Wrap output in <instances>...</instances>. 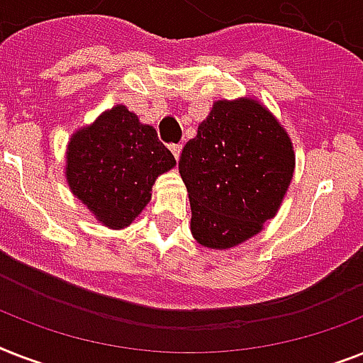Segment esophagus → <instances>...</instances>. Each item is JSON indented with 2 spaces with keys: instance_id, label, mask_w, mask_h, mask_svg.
Segmentation results:
<instances>
[{
  "instance_id": "esophagus-1",
  "label": "esophagus",
  "mask_w": 363,
  "mask_h": 363,
  "mask_svg": "<svg viewBox=\"0 0 363 363\" xmlns=\"http://www.w3.org/2000/svg\"><path fill=\"white\" fill-rule=\"evenodd\" d=\"M171 152H173V156H175V160L181 158V152H182V145H171Z\"/></svg>"
}]
</instances>
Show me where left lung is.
Masks as SVG:
<instances>
[{"label":"left lung","mask_w":363,"mask_h":363,"mask_svg":"<svg viewBox=\"0 0 363 363\" xmlns=\"http://www.w3.org/2000/svg\"><path fill=\"white\" fill-rule=\"evenodd\" d=\"M294 167L292 139L265 105L254 98L215 101L179 160L194 239L228 250L254 238L281 209Z\"/></svg>","instance_id":"8db88e82"}]
</instances>
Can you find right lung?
I'll return each instance as SVG.
<instances>
[{
	"mask_svg": "<svg viewBox=\"0 0 363 363\" xmlns=\"http://www.w3.org/2000/svg\"><path fill=\"white\" fill-rule=\"evenodd\" d=\"M175 164L152 125L118 104L69 137L64 173L101 226L124 230L147 207L156 179Z\"/></svg>",
	"mask_w": 363,
	"mask_h": 363,
	"instance_id": "1",
	"label": "right lung"
}]
</instances>
